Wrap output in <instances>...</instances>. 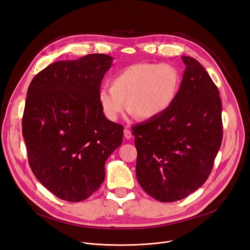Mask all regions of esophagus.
I'll return each instance as SVG.
<instances>
[{
    "label": "esophagus",
    "mask_w": 250,
    "mask_h": 250,
    "mask_svg": "<svg viewBox=\"0 0 250 250\" xmlns=\"http://www.w3.org/2000/svg\"><path fill=\"white\" fill-rule=\"evenodd\" d=\"M124 135H125V137L126 139H129V138H131L132 134H131V131L129 130L128 126H125V130H124Z\"/></svg>",
    "instance_id": "obj_1"
}]
</instances>
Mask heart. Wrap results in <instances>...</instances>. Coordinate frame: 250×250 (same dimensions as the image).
Wrapping results in <instances>:
<instances>
[{"label":"heart","instance_id":"obj_1","mask_svg":"<svg viewBox=\"0 0 250 250\" xmlns=\"http://www.w3.org/2000/svg\"><path fill=\"white\" fill-rule=\"evenodd\" d=\"M181 74L168 63L142 62L131 64L118 72L111 88H102L98 94L103 115L116 122L126 108L142 119L163 115L179 93Z\"/></svg>","mask_w":250,"mask_h":250}]
</instances>
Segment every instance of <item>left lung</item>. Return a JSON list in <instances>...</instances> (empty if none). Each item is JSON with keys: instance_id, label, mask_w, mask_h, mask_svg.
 I'll list each match as a JSON object with an SVG mask.
<instances>
[{"instance_id": "obj_1", "label": "left lung", "mask_w": 250, "mask_h": 250, "mask_svg": "<svg viewBox=\"0 0 250 250\" xmlns=\"http://www.w3.org/2000/svg\"><path fill=\"white\" fill-rule=\"evenodd\" d=\"M186 65L179 93L160 117L132 127L140 187L157 201H179L208 179L223 139L220 93L201 63Z\"/></svg>"}]
</instances>
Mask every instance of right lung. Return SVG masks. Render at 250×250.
<instances>
[{
  "mask_svg": "<svg viewBox=\"0 0 250 250\" xmlns=\"http://www.w3.org/2000/svg\"><path fill=\"white\" fill-rule=\"evenodd\" d=\"M113 62L105 54L57 61L34 76L22 117L29 166L53 195L81 202L104 182V163L122 145L124 127L105 119L101 82Z\"/></svg>",
  "mask_w": 250,
  "mask_h": 250,
  "instance_id": "add662e5",
  "label": "right lung"
}]
</instances>
